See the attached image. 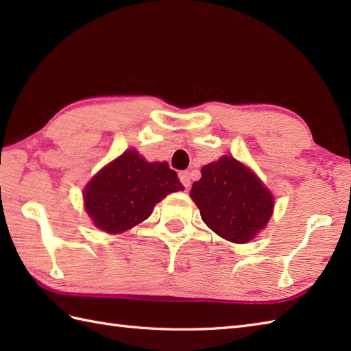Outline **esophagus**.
I'll return each instance as SVG.
<instances>
[{"mask_svg":"<svg viewBox=\"0 0 351 351\" xmlns=\"http://www.w3.org/2000/svg\"><path fill=\"white\" fill-rule=\"evenodd\" d=\"M180 180H181V182H182V185L185 189H190V173L189 171H180Z\"/></svg>","mask_w":351,"mask_h":351,"instance_id":"34e87169","label":"esophagus"}]
</instances>
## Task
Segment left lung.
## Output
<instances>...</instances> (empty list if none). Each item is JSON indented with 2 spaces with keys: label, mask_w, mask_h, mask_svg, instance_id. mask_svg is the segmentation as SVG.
<instances>
[{
  "label": "left lung",
  "mask_w": 351,
  "mask_h": 351,
  "mask_svg": "<svg viewBox=\"0 0 351 351\" xmlns=\"http://www.w3.org/2000/svg\"><path fill=\"white\" fill-rule=\"evenodd\" d=\"M200 173L202 178L193 184L190 196L215 234L243 244L267 226L274 199L247 166L225 155L206 164Z\"/></svg>",
  "instance_id": "8db88e82"
}]
</instances>
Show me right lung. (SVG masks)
Returning <instances> with one entry per match:
<instances>
[{
	"instance_id": "1",
	"label": "right lung",
	"mask_w": 351,
	"mask_h": 351,
	"mask_svg": "<svg viewBox=\"0 0 351 351\" xmlns=\"http://www.w3.org/2000/svg\"><path fill=\"white\" fill-rule=\"evenodd\" d=\"M184 190L167 162H147L128 149L96 173L83 191L84 208L96 228L121 234L146 220L170 193Z\"/></svg>"
}]
</instances>
